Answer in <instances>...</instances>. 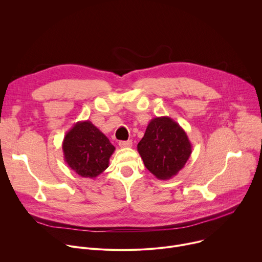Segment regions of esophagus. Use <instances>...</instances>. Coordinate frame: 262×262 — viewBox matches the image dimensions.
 I'll use <instances>...</instances> for the list:
<instances>
[{
  "instance_id": "1",
  "label": "esophagus",
  "mask_w": 262,
  "mask_h": 262,
  "mask_svg": "<svg viewBox=\"0 0 262 262\" xmlns=\"http://www.w3.org/2000/svg\"><path fill=\"white\" fill-rule=\"evenodd\" d=\"M133 145L132 140H127V141H120L119 142V146L121 148H125V147H130Z\"/></svg>"
}]
</instances>
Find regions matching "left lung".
Wrapping results in <instances>:
<instances>
[{"instance_id": "obj_1", "label": "left lung", "mask_w": 262, "mask_h": 262, "mask_svg": "<svg viewBox=\"0 0 262 262\" xmlns=\"http://www.w3.org/2000/svg\"><path fill=\"white\" fill-rule=\"evenodd\" d=\"M137 148L145 167L163 181L176 177L192 152L186 132L167 116L151 119Z\"/></svg>"}]
</instances>
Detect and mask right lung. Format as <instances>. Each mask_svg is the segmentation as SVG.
I'll use <instances>...</instances> for the list:
<instances>
[{"instance_id": "obj_1", "label": "right lung", "mask_w": 262, "mask_h": 262, "mask_svg": "<svg viewBox=\"0 0 262 262\" xmlns=\"http://www.w3.org/2000/svg\"><path fill=\"white\" fill-rule=\"evenodd\" d=\"M63 159L69 167L82 178L95 179L110 164L115 151L108 138L91 121H79L62 141Z\"/></svg>"}]
</instances>
